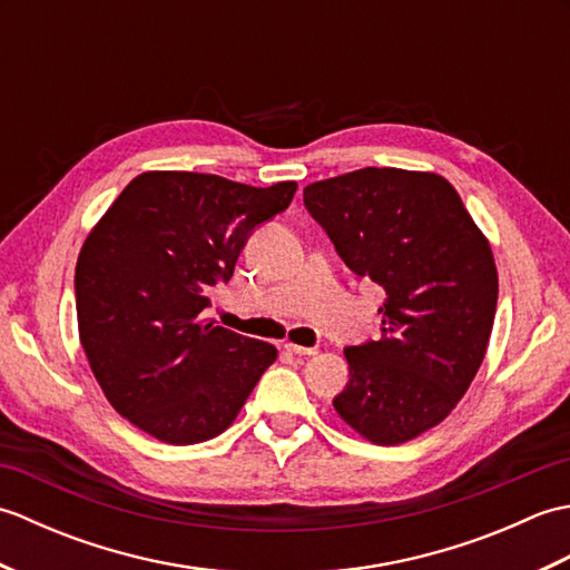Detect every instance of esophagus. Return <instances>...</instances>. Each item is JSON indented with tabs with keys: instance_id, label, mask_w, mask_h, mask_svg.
<instances>
[{
	"instance_id": "34e87169",
	"label": "esophagus",
	"mask_w": 570,
	"mask_h": 570,
	"mask_svg": "<svg viewBox=\"0 0 570 570\" xmlns=\"http://www.w3.org/2000/svg\"><path fill=\"white\" fill-rule=\"evenodd\" d=\"M282 347L292 355H316L318 353V347H306V345H296V343H288V341Z\"/></svg>"
}]
</instances>
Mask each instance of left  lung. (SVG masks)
<instances>
[{
	"instance_id": "obj_1",
	"label": "left lung",
	"mask_w": 570,
	"mask_h": 570,
	"mask_svg": "<svg viewBox=\"0 0 570 570\" xmlns=\"http://www.w3.org/2000/svg\"><path fill=\"white\" fill-rule=\"evenodd\" d=\"M341 259L386 292L382 337L345 347L350 382L333 406L377 445L451 414L485 360L498 266L488 237L439 174L360 168L304 188Z\"/></svg>"
}]
</instances>
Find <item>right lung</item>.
<instances>
[{"instance_id": "add662e5", "label": "right lung", "mask_w": 570, "mask_h": 570, "mask_svg": "<svg viewBox=\"0 0 570 570\" xmlns=\"http://www.w3.org/2000/svg\"><path fill=\"white\" fill-rule=\"evenodd\" d=\"M269 188L193 171L139 174L90 229L76 264L78 331L119 416L171 445L220 435L276 347L205 318L252 229L288 208Z\"/></svg>"}]
</instances>
